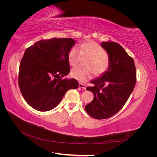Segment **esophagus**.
<instances>
[{
    "mask_svg": "<svg viewBox=\"0 0 157 157\" xmlns=\"http://www.w3.org/2000/svg\"><path fill=\"white\" fill-rule=\"evenodd\" d=\"M78 86H79V88H83L84 90H86V85H84V84L80 83V82H79V84H78Z\"/></svg>",
    "mask_w": 157,
    "mask_h": 157,
    "instance_id": "1",
    "label": "esophagus"
}]
</instances>
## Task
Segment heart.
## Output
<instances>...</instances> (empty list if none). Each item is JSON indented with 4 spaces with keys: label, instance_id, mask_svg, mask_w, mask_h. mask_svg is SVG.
I'll return each mask as SVG.
<instances>
[{
    "label": "heart",
    "instance_id": "b5f03b06",
    "mask_svg": "<svg viewBox=\"0 0 157 157\" xmlns=\"http://www.w3.org/2000/svg\"><path fill=\"white\" fill-rule=\"evenodd\" d=\"M82 58H89L86 62V68L75 67L71 70V75L82 82H86L92 77L94 73L97 75L103 74L108 69L109 61L105 50L101 46L95 42H88L80 46L71 48L68 54L69 64L75 67L81 61Z\"/></svg>",
    "mask_w": 157,
    "mask_h": 157
}]
</instances>
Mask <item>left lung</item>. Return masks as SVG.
<instances>
[{"instance_id": "8db88e82", "label": "left lung", "mask_w": 157, "mask_h": 157, "mask_svg": "<svg viewBox=\"0 0 157 157\" xmlns=\"http://www.w3.org/2000/svg\"><path fill=\"white\" fill-rule=\"evenodd\" d=\"M101 46L108 54L109 68L92 80L93 86L86 88L94 97L85 106V110L94 118L105 119L115 115L125 105L135 87L136 69L134 59L119 44L102 42Z\"/></svg>"}]
</instances>
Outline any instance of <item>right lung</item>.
<instances>
[{"label":"right lung","instance_id":"obj_1","mask_svg":"<svg viewBox=\"0 0 157 157\" xmlns=\"http://www.w3.org/2000/svg\"><path fill=\"white\" fill-rule=\"evenodd\" d=\"M75 42L71 38L41 40L25 51L18 83L23 98L33 109L50 111L69 90L78 87L76 79L61 78L70 72L68 54Z\"/></svg>","mask_w":157,"mask_h":157}]
</instances>
